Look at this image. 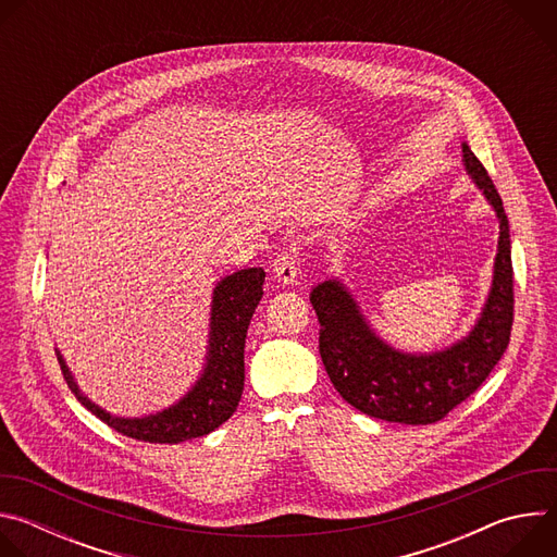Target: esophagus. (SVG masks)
<instances>
[{
	"instance_id": "esophagus-1",
	"label": "esophagus",
	"mask_w": 557,
	"mask_h": 557,
	"mask_svg": "<svg viewBox=\"0 0 557 557\" xmlns=\"http://www.w3.org/2000/svg\"><path fill=\"white\" fill-rule=\"evenodd\" d=\"M299 260L295 253H284L273 262V273L277 277V282L282 284H295L297 282V273H299Z\"/></svg>"
}]
</instances>
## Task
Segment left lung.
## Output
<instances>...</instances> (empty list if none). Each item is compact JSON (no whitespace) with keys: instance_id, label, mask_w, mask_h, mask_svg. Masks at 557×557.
Segmentation results:
<instances>
[{"instance_id":"left-lung-1","label":"left lung","mask_w":557,"mask_h":557,"mask_svg":"<svg viewBox=\"0 0 557 557\" xmlns=\"http://www.w3.org/2000/svg\"><path fill=\"white\" fill-rule=\"evenodd\" d=\"M462 165L498 218L494 277L481 314L458 342L432 352H406L383 342L339 277L312 286L320 320V355L342 394L359 412L406 425L441 421L481 387L500 361L513 322V269L509 220L487 170L462 140Z\"/></svg>"}]
</instances>
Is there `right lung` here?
Returning a JSON list of instances; mask_svg holds the SVG:
<instances>
[{"mask_svg":"<svg viewBox=\"0 0 557 557\" xmlns=\"http://www.w3.org/2000/svg\"><path fill=\"white\" fill-rule=\"evenodd\" d=\"M264 269H240L222 277L211 295L209 342L196 383L176 404L145 417H116L90 401L57 350L63 376L82 406L112 430L145 443H183L207 436L237 408L245 389V342L251 317L264 295Z\"/></svg>","mask_w":557,"mask_h":557,"instance_id":"1","label":"right lung"}]
</instances>
